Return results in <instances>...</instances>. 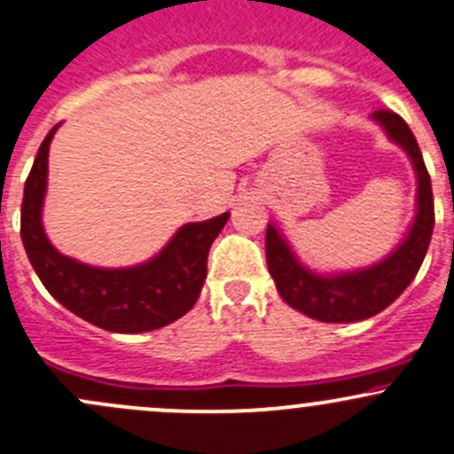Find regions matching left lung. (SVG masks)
I'll use <instances>...</instances> for the list:
<instances>
[{
    "instance_id": "1",
    "label": "left lung",
    "mask_w": 454,
    "mask_h": 454,
    "mask_svg": "<svg viewBox=\"0 0 454 454\" xmlns=\"http://www.w3.org/2000/svg\"><path fill=\"white\" fill-rule=\"evenodd\" d=\"M373 118L393 142L404 146L418 173V215L409 237L382 263L340 277H318L296 261L277 228L265 231V259L281 299L305 316L323 323H356L382 312L393 303L422 268L434 226V204L430 176L413 131L391 109H378Z\"/></svg>"
}]
</instances>
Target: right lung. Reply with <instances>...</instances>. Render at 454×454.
Here are the masks:
<instances>
[{
  "instance_id": "obj_1",
  "label": "right lung",
  "mask_w": 454,
  "mask_h": 454,
  "mask_svg": "<svg viewBox=\"0 0 454 454\" xmlns=\"http://www.w3.org/2000/svg\"><path fill=\"white\" fill-rule=\"evenodd\" d=\"M57 127L41 142L21 201V241L45 290L63 308L107 332H151L184 316L198 301L208 250L228 222V213L186 223L162 253L136 268H91L63 256L52 248L41 223L48 149Z\"/></svg>"
}]
</instances>
